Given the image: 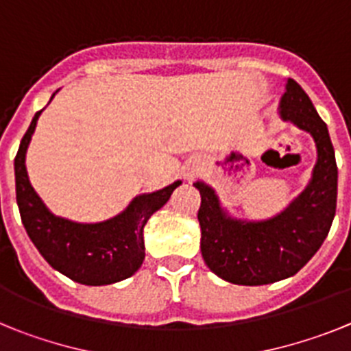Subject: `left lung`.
<instances>
[{
    "label": "left lung",
    "instance_id": "1",
    "mask_svg": "<svg viewBox=\"0 0 351 351\" xmlns=\"http://www.w3.org/2000/svg\"><path fill=\"white\" fill-rule=\"evenodd\" d=\"M280 117L308 132L318 154L311 181L287 209L262 221L232 218L210 186L193 182L202 197L198 223L204 262L228 283L258 287L297 274L320 250L336 214L337 165L332 142L309 96L293 79L287 80Z\"/></svg>",
    "mask_w": 351,
    "mask_h": 351
}]
</instances>
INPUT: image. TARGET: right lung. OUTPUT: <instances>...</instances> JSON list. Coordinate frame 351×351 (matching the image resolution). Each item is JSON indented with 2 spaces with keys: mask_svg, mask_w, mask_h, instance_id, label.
I'll return each instance as SVG.
<instances>
[{
  "mask_svg": "<svg viewBox=\"0 0 351 351\" xmlns=\"http://www.w3.org/2000/svg\"><path fill=\"white\" fill-rule=\"evenodd\" d=\"M42 110L35 114L24 133L14 161L15 195L24 228L49 265L70 280L88 287L126 280L144 262L145 223L169 202L170 195L181 181L153 193L138 195L123 213L107 221L77 223L56 216L33 190L26 170L27 145Z\"/></svg>",
  "mask_w": 351,
  "mask_h": 351,
  "instance_id": "obj_1",
  "label": "right lung"
}]
</instances>
